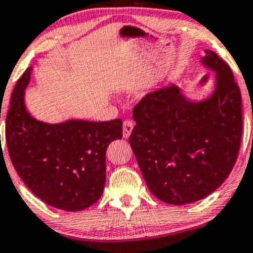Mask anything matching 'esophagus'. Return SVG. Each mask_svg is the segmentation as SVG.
<instances>
[{
  "label": "esophagus",
  "mask_w": 253,
  "mask_h": 253,
  "mask_svg": "<svg viewBox=\"0 0 253 253\" xmlns=\"http://www.w3.org/2000/svg\"><path fill=\"white\" fill-rule=\"evenodd\" d=\"M132 129H134V122L132 121H129V119H126V121L123 122V136L124 138H127L131 134Z\"/></svg>",
  "instance_id": "esophagus-1"
}]
</instances>
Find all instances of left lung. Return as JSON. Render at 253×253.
Wrapping results in <instances>:
<instances>
[{
	"label": "left lung",
	"instance_id": "8db88e82",
	"mask_svg": "<svg viewBox=\"0 0 253 253\" xmlns=\"http://www.w3.org/2000/svg\"><path fill=\"white\" fill-rule=\"evenodd\" d=\"M201 58L215 73L214 90L190 100L175 84L148 93L134 109L129 137L150 192L165 203H194L214 192L237 161L243 132L241 94L214 51Z\"/></svg>",
	"mask_w": 253,
	"mask_h": 253
}]
</instances>
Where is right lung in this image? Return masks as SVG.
<instances>
[{"label": "right lung", "instance_id": "1", "mask_svg": "<svg viewBox=\"0 0 253 253\" xmlns=\"http://www.w3.org/2000/svg\"><path fill=\"white\" fill-rule=\"evenodd\" d=\"M33 68L16 82L5 118V142L19 177L53 208L79 211L101 197L106 181V149L123 136L121 119H69L50 124L33 118L25 89Z\"/></svg>", "mask_w": 253, "mask_h": 253}]
</instances>
